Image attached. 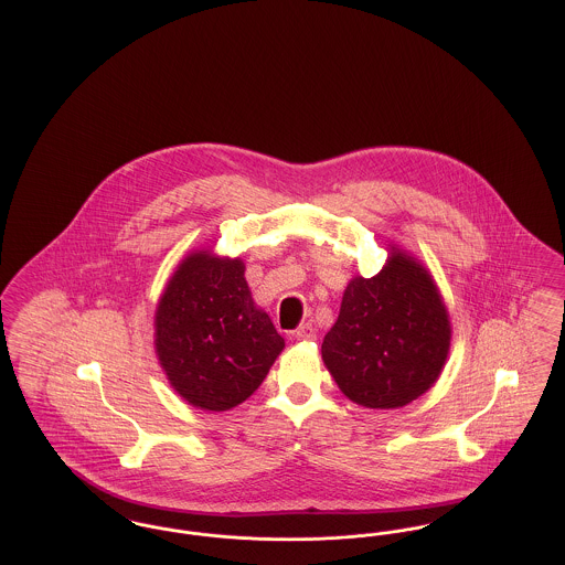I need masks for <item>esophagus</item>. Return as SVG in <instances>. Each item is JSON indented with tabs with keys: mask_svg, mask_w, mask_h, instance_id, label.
I'll return each instance as SVG.
<instances>
[{
	"mask_svg": "<svg viewBox=\"0 0 565 565\" xmlns=\"http://www.w3.org/2000/svg\"><path fill=\"white\" fill-rule=\"evenodd\" d=\"M296 341H313L316 339V330L311 323H300L295 330Z\"/></svg>",
	"mask_w": 565,
	"mask_h": 565,
	"instance_id": "1",
	"label": "esophagus"
}]
</instances>
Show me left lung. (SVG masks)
Masks as SVG:
<instances>
[{"mask_svg": "<svg viewBox=\"0 0 565 565\" xmlns=\"http://www.w3.org/2000/svg\"><path fill=\"white\" fill-rule=\"evenodd\" d=\"M451 320L430 270L398 245L375 277H351L323 337L339 390L366 408H398L426 394L451 350Z\"/></svg>", "mask_w": 565, "mask_h": 565, "instance_id": "1", "label": "left lung"}]
</instances>
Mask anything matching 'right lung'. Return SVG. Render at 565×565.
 I'll return each mask as SVG.
<instances>
[{
	"label": "right lung",
	"mask_w": 565,
	"mask_h": 565,
	"mask_svg": "<svg viewBox=\"0 0 565 565\" xmlns=\"http://www.w3.org/2000/svg\"><path fill=\"white\" fill-rule=\"evenodd\" d=\"M286 343L245 281L242 258L194 249L154 313V350L169 385L203 411H231L265 381Z\"/></svg>",
	"instance_id": "add662e5"
}]
</instances>
